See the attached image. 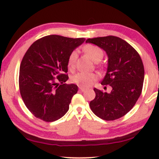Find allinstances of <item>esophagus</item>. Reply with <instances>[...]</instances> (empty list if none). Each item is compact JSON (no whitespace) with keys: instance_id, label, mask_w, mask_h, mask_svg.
Returning a JSON list of instances; mask_svg holds the SVG:
<instances>
[{"instance_id":"34e87169","label":"esophagus","mask_w":159,"mask_h":159,"mask_svg":"<svg viewBox=\"0 0 159 159\" xmlns=\"http://www.w3.org/2000/svg\"><path fill=\"white\" fill-rule=\"evenodd\" d=\"M85 90H86V89H84V88L79 87V91H81V92H84V91H85Z\"/></svg>"}]
</instances>
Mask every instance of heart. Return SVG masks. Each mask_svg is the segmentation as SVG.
<instances>
[{"label":"heart","mask_w":159,"mask_h":159,"mask_svg":"<svg viewBox=\"0 0 159 159\" xmlns=\"http://www.w3.org/2000/svg\"><path fill=\"white\" fill-rule=\"evenodd\" d=\"M84 51L95 62L101 61L103 57V51L100 47L93 44H87L83 48ZM78 53L76 51H73L69 54L67 59V66L68 70L73 71L76 66ZM98 75L96 73H79L72 77V82L82 88H89L92 86L98 79Z\"/></svg>","instance_id":"obj_1"}]
</instances>
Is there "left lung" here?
<instances>
[{
    "label": "left lung",
    "instance_id": "8db88e82",
    "mask_svg": "<svg viewBox=\"0 0 159 159\" xmlns=\"http://www.w3.org/2000/svg\"><path fill=\"white\" fill-rule=\"evenodd\" d=\"M106 52L108 57L106 74L101 82L110 86V93L94 88L96 97L90 102L93 113L101 119L113 120L132 109L141 96L144 68L138 52L124 40L113 35L89 39Z\"/></svg>",
    "mask_w": 159,
    "mask_h": 159
}]
</instances>
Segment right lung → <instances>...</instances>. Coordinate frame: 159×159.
Masks as SVG:
<instances>
[{"label": "right lung", "mask_w": 159, "mask_h": 159, "mask_svg": "<svg viewBox=\"0 0 159 159\" xmlns=\"http://www.w3.org/2000/svg\"><path fill=\"white\" fill-rule=\"evenodd\" d=\"M84 41V38L50 35L38 39L27 50L20 66L19 89L34 116L53 122L69 109L78 86L65 84L68 79L67 59Z\"/></svg>", "instance_id": "obj_1"}]
</instances>
